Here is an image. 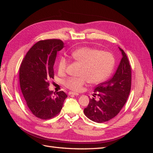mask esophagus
<instances>
[{
  "mask_svg": "<svg viewBox=\"0 0 153 153\" xmlns=\"http://www.w3.org/2000/svg\"><path fill=\"white\" fill-rule=\"evenodd\" d=\"M68 94L69 95H76V96H78V93H77V92H69V93H68Z\"/></svg>",
  "mask_w": 153,
  "mask_h": 153,
  "instance_id": "esophagus-1",
  "label": "esophagus"
}]
</instances>
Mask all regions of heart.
Masks as SVG:
<instances>
[{
  "mask_svg": "<svg viewBox=\"0 0 153 153\" xmlns=\"http://www.w3.org/2000/svg\"><path fill=\"white\" fill-rule=\"evenodd\" d=\"M71 57L82 64L81 77H68L64 80V85L68 89L79 92L83 89L86 82L91 84H98L106 80L112 73L115 59L113 55L108 52L83 47L76 49L70 53ZM68 66V61L64 57L60 59L58 71L65 73Z\"/></svg>",
  "mask_w": 153,
  "mask_h": 153,
  "instance_id": "1",
  "label": "heart"
}]
</instances>
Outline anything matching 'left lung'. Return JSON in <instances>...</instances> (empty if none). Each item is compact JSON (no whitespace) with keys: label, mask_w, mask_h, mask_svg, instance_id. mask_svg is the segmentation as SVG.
Listing matches in <instances>:
<instances>
[{"label":"left lung","mask_w":153,"mask_h":153,"mask_svg":"<svg viewBox=\"0 0 153 153\" xmlns=\"http://www.w3.org/2000/svg\"><path fill=\"white\" fill-rule=\"evenodd\" d=\"M123 57L114 76L108 80L96 87L94 98L84 112L91 121L101 123L108 121L119 113L126 103L131 90V70L128 59L124 50L119 48Z\"/></svg>","instance_id":"left-lung-1"}]
</instances>
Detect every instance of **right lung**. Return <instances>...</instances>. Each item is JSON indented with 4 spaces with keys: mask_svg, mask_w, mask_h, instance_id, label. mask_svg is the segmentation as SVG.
I'll return each instance as SVG.
<instances>
[{
    "mask_svg": "<svg viewBox=\"0 0 153 153\" xmlns=\"http://www.w3.org/2000/svg\"><path fill=\"white\" fill-rule=\"evenodd\" d=\"M64 48L61 39L41 40L32 46L23 60L19 78L22 92L31 112L41 119H49L61 112L68 96L63 91L53 94L49 80L54 77L57 53Z\"/></svg>",
    "mask_w": 153,
    "mask_h": 153,
    "instance_id": "1",
    "label": "right lung"
}]
</instances>
